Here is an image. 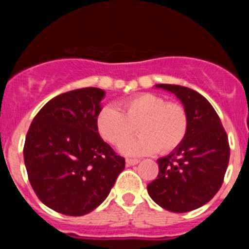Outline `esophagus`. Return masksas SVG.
I'll return each instance as SVG.
<instances>
[{"label":"esophagus","instance_id":"34e87169","mask_svg":"<svg viewBox=\"0 0 249 249\" xmlns=\"http://www.w3.org/2000/svg\"><path fill=\"white\" fill-rule=\"evenodd\" d=\"M138 162H140V160H135V158H127V160H126L127 166H135V164H137Z\"/></svg>","mask_w":249,"mask_h":249}]
</instances>
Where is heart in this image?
<instances>
[{"instance_id":"obj_1","label":"heart","mask_w":249,"mask_h":249,"mask_svg":"<svg viewBox=\"0 0 249 249\" xmlns=\"http://www.w3.org/2000/svg\"><path fill=\"white\" fill-rule=\"evenodd\" d=\"M120 109L105 106L97 116V129L103 140L120 146L137 125L140 136L121 146L124 155H151L156 151L167 155L186 138L188 114L179 103L167 102L155 93H141L123 101Z\"/></svg>"}]
</instances>
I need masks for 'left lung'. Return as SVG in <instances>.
Masks as SVG:
<instances>
[{"mask_svg": "<svg viewBox=\"0 0 249 249\" xmlns=\"http://www.w3.org/2000/svg\"><path fill=\"white\" fill-rule=\"evenodd\" d=\"M172 92L188 114L186 138L168 156L157 160V178L147 186L158 206L184 213L214 197L230 162V143L218 114L208 101L188 87L156 85Z\"/></svg>", "mask_w": 249, "mask_h": 249, "instance_id": "obj_1", "label": "left lung"}]
</instances>
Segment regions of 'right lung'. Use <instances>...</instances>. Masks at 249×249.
<instances>
[{"instance_id": "1", "label": "right lung", "mask_w": 249, "mask_h": 249, "mask_svg": "<svg viewBox=\"0 0 249 249\" xmlns=\"http://www.w3.org/2000/svg\"><path fill=\"white\" fill-rule=\"evenodd\" d=\"M105 91L66 92L31 123L23 147L28 179L39 201L66 215H83L109 195L124 158L101 138L97 116Z\"/></svg>"}]
</instances>
